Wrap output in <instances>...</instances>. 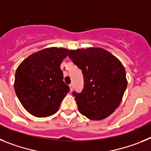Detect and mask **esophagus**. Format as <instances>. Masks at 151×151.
Here are the masks:
<instances>
[{"label": "esophagus", "instance_id": "34e87169", "mask_svg": "<svg viewBox=\"0 0 151 151\" xmlns=\"http://www.w3.org/2000/svg\"><path fill=\"white\" fill-rule=\"evenodd\" d=\"M69 86H70V90L72 91V90H73V88H74V87H73V84H70Z\"/></svg>", "mask_w": 151, "mask_h": 151}]
</instances>
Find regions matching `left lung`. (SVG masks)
<instances>
[{
	"label": "left lung",
	"instance_id": "obj_1",
	"mask_svg": "<svg viewBox=\"0 0 151 151\" xmlns=\"http://www.w3.org/2000/svg\"><path fill=\"white\" fill-rule=\"evenodd\" d=\"M68 57L82 70L83 89L73 92L79 112L91 120L106 119L119 107L127 87L125 70L101 48L70 50Z\"/></svg>",
	"mask_w": 151,
	"mask_h": 151
}]
</instances>
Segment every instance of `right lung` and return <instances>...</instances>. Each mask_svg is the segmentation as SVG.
<instances>
[{
  "instance_id": "obj_1",
  "label": "right lung",
  "mask_w": 151,
  "mask_h": 151,
  "mask_svg": "<svg viewBox=\"0 0 151 151\" xmlns=\"http://www.w3.org/2000/svg\"><path fill=\"white\" fill-rule=\"evenodd\" d=\"M68 54L65 48H45L29 56L17 69L14 90L31 115L40 118L52 115L70 91L60 68Z\"/></svg>"
}]
</instances>
